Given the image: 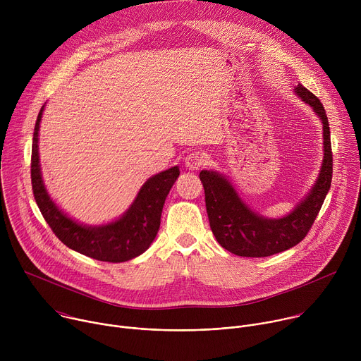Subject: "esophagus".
Masks as SVG:
<instances>
[{"label": "esophagus", "mask_w": 361, "mask_h": 361, "mask_svg": "<svg viewBox=\"0 0 361 361\" xmlns=\"http://www.w3.org/2000/svg\"><path fill=\"white\" fill-rule=\"evenodd\" d=\"M205 163H207V157H205L204 154H200V152H191V154H188V156L184 160L185 167L188 170H192V171L201 169Z\"/></svg>", "instance_id": "1"}]
</instances>
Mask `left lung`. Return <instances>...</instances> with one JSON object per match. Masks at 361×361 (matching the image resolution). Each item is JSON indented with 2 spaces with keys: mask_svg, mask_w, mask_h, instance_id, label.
<instances>
[{
  "mask_svg": "<svg viewBox=\"0 0 361 361\" xmlns=\"http://www.w3.org/2000/svg\"><path fill=\"white\" fill-rule=\"evenodd\" d=\"M294 92L313 109L323 124V161L316 183L293 212L280 219L264 217L248 207L226 176L214 170L200 173L212 231L220 245L235 255L267 257L298 244L312 228L330 190L333 154L326 110L320 99L301 84L294 87Z\"/></svg>",
  "mask_w": 361,
  "mask_h": 361,
  "instance_id": "obj_1",
  "label": "left lung"
}]
</instances>
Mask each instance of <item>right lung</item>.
Listing matches in <instances>:
<instances>
[{
    "mask_svg": "<svg viewBox=\"0 0 361 361\" xmlns=\"http://www.w3.org/2000/svg\"><path fill=\"white\" fill-rule=\"evenodd\" d=\"M44 107L35 121L31 151V183L34 198L47 224L71 250L98 262L123 263L142 254L156 238L166 198L180 176L178 166L149 177L137 192L134 201L118 219L87 226L64 213L48 194L39 164L38 135Z\"/></svg>",
    "mask_w": 361,
    "mask_h": 361,
    "instance_id": "right-lung-1",
    "label": "right lung"
}]
</instances>
